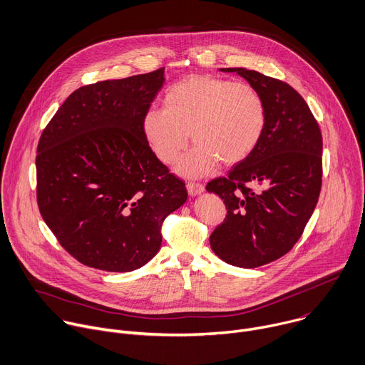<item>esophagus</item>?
<instances>
[{"label": "esophagus", "instance_id": "1", "mask_svg": "<svg viewBox=\"0 0 365 365\" xmlns=\"http://www.w3.org/2000/svg\"><path fill=\"white\" fill-rule=\"evenodd\" d=\"M187 191L191 197H195V195H200L201 192H204V185L197 184V182H188L187 184Z\"/></svg>", "mask_w": 365, "mask_h": 365}]
</instances>
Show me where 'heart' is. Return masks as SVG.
<instances>
[{"mask_svg": "<svg viewBox=\"0 0 365 365\" xmlns=\"http://www.w3.org/2000/svg\"><path fill=\"white\" fill-rule=\"evenodd\" d=\"M264 126V102L253 86L204 75L174 83L164 95V108H150L140 118L145 140L164 164L180 158L191 133L195 147L178 165L185 177L207 175L218 161H245Z\"/></svg>", "mask_w": 365, "mask_h": 365, "instance_id": "obj_1", "label": "heart"}]
</instances>
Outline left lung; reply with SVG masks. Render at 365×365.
I'll return each mask as SVG.
<instances>
[{
    "label": "left lung",
    "instance_id": "8db88e82",
    "mask_svg": "<svg viewBox=\"0 0 365 365\" xmlns=\"http://www.w3.org/2000/svg\"><path fill=\"white\" fill-rule=\"evenodd\" d=\"M220 70L237 73L260 93L266 126L256 150L205 187L227 208L210 246L226 263L253 269L282 257L302 236L321 192L322 135L292 86L245 67Z\"/></svg>",
    "mask_w": 365,
    "mask_h": 365
}]
</instances>
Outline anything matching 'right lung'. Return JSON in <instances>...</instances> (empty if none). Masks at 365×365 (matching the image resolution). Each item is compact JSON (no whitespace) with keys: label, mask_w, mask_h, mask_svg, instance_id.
<instances>
[{"label":"right lung","mask_w":365,"mask_h":365,"mask_svg":"<svg viewBox=\"0 0 365 365\" xmlns=\"http://www.w3.org/2000/svg\"><path fill=\"white\" fill-rule=\"evenodd\" d=\"M165 83L164 68L79 88L37 147V202L58 243L81 263L130 272L160 250L164 218L185 184L154 155L140 118Z\"/></svg>","instance_id":"add662e5"}]
</instances>
